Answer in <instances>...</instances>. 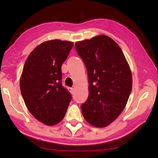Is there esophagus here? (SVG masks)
<instances>
[{"instance_id": "1", "label": "esophagus", "mask_w": 158, "mask_h": 158, "mask_svg": "<svg viewBox=\"0 0 158 158\" xmlns=\"http://www.w3.org/2000/svg\"><path fill=\"white\" fill-rule=\"evenodd\" d=\"M68 90L70 93H73V90H74V89H73V88H68Z\"/></svg>"}]
</instances>
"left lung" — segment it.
<instances>
[{"instance_id":"8db88e82","label":"left lung","mask_w":158,"mask_h":158,"mask_svg":"<svg viewBox=\"0 0 158 158\" xmlns=\"http://www.w3.org/2000/svg\"><path fill=\"white\" fill-rule=\"evenodd\" d=\"M75 49L89 77V98L81 105L83 116L93 126H107L121 114L130 97L129 65L118 45L104 35L77 42Z\"/></svg>"}]
</instances>
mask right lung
Masks as SVG:
<instances>
[{
    "instance_id": "add662e5",
    "label": "right lung",
    "mask_w": 158,
    "mask_h": 158,
    "mask_svg": "<svg viewBox=\"0 0 158 158\" xmlns=\"http://www.w3.org/2000/svg\"><path fill=\"white\" fill-rule=\"evenodd\" d=\"M73 42L53 40L37 46L26 60L20 79L22 97L39 121L53 125L62 121L72 95L62 85L61 66Z\"/></svg>"
}]
</instances>
